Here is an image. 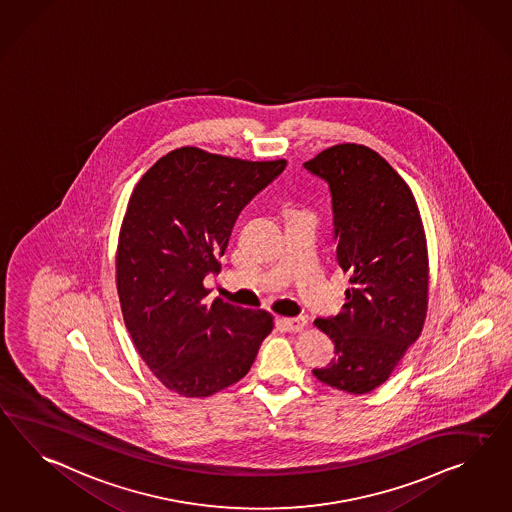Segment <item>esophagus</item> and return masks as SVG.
<instances>
[{"label":"esophagus","instance_id":"34e87169","mask_svg":"<svg viewBox=\"0 0 512 512\" xmlns=\"http://www.w3.org/2000/svg\"><path fill=\"white\" fill-rule=\"evenodd\" d=\"M280 323L288 328V330H291V332H299V330H302V328L308 325V317H304V315L284 317V319H280Z\"/></svg>","mask_w":512,"mask_h":512}]
</instances>
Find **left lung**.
Listing matches in <instances>:
<instances>
[{
  "label": "left lung",
  "instance_id": "8db88e82",
  "mask_svg": "<svg viewBox=\"0 0 512 512\" xmlns=\"http://www.w3.org/2000/svg\"><path fill=\"white\" fill-rule=\"evenodd\" d=\"M304 169L328 184L336 258L351 284L340 314L314 321L336 354L314 375L367 394L388 380L423 328L429 262L420 211L405 180L367 146H332Z\"/></svg>",
  "mask_w": 512,
  "mask_h": 512
}]
</instances>
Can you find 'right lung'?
<instances>
[{"label":"right lung","mask_w":512,"mask_h":512,"mask_svg":"<svg viewBox=\"0 0 512 512\" xmlns=\"http://www.w3.org/2000/svg\"><path fill=\"white\" fill-rule=\"evenodd\" d=\"M178 148L146 172L122 221L117 288L124 323L146 366L169 390L208 397L243 379L273 315L221 299L208 304L239 213L286 169Z\"/></svg>","instance_id":"obj_1"}]
</instances>
